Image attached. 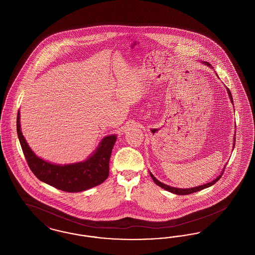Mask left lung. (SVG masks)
<instances>
[{
    "label": "left lung",
    "mask_w": 255,
    "mask_h": 255,
    "mask_svg": "<svg viewBox=\"0 0 255 255\" xmlns=\"http://www.w3.org/2000/svg\"><path fill=\"white\" fill-rule=\"evenodd\" d=\"M206 65L207 66H210V64L209 63H207L206 62L205 63ZM228 93H229V95H230V97H231V102L233 103V100H232V96H231V91L228 89ZM235 146V138H234V143H233ZM224 174V171H223V173L219 176L218 178H216L214 181H212V182H208V183H206V184H203V185H200V186H197V187H192V188H186V189H182V188H175V187H172V186H169V185H166V184H164V183H162V182H158V180L150 173V176L152 177V179H153V181L155 182L156 184H158V186H160L161 188H163V189H165V190H167V191H169V192H172V193H174V194L177 195H188L191 194V193H194V192H197V191H200V190H203V189H205V188H207V187H209V186H211V185H213L215 182H218L219 180L221 179V177H222V175Z\"/></svg>",
    "instance_id": "obj_1"
}]
</instances>
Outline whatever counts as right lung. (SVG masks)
<instances>
[{"mask_svg":"<svg viewBox=\"0 0 255 255\" xmlns=\"http://www.w3.org/2000/svg\"><path fill=\"white\" fill-rule=\"evenodd\" d=\"M17 133L26 162L37 178L66 192L84 191L104 182L109 176V161L117 135L102 139L96 153L83 162L56 165L38 158L24 139L20 127V114L17 116Z\"/></svg>","mask_w":255,"mask_h":255,"instance_id":"1","label":"right lung"}]
</instances>
